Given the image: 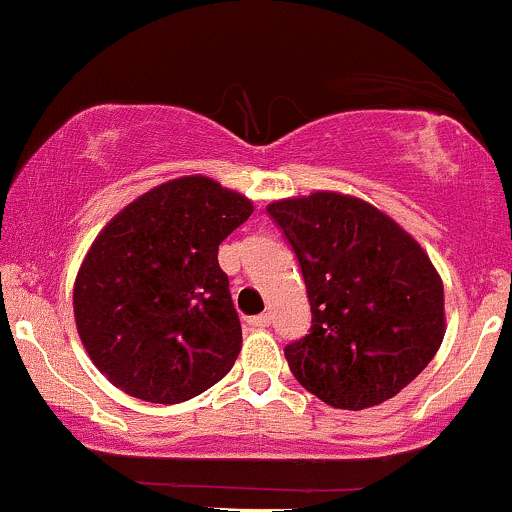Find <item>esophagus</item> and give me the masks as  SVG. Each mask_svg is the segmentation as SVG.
<instances>
[{
  "label": "esophagus",
  "instance_id": "obj_1",
  "mask_svg": "<svg viewBox=\"0 0 512 512\" xmlns=\"http://www.w3.org/2000/svg\"><path fill=\"white\" fill-rule=\"evenodd\" d=\"M269 322H272V315H269V313H262V315L250 317L248 325H250V327H255V330H264V327H269Z\"/></svg>",
  "mask_w": 512,
  "mask_h": 512
}]
</instances>
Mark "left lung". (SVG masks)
<instances>
[{
  "label": "left lung",
  "mask_w": 512,
  "mask_h": 512,
  "mask_svg": "<svg viewBox=\"0 0 512 512\" xmlns=\"http://www.w3.org/2000/svg\"><path fill=\"white\" fill-rule=\"evenodd\" d=\"M301 264L313 322L286 344L293 378L337 409L395 397L436 356L443 281L421 245L363 199L313 192L267 207Z\"/></svg>",
  "instance_id": "left-lung-1"
}]
</instances>
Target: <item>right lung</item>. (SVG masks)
I'll return each mask as SVG.
<instances>
[{
    "mask_svg": "<svg viewBox=\"0 0 512 512\" xmlns=\"http://www.w3.org/2000/svg\"><path fill=\"white\" fill-rule=\"evenodd\" d=\"M252 202L204 175L163 182L93 240L74 284L88 356L127 395L178 404L216 385L240 354L219 245Z\"/></svg>",
    "mask_w": 512,
    "mask_h": 512,
    "instance_id": "add662e5",
    "label": "right lung"
}]
</instances>
